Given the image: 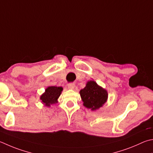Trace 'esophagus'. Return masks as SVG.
I'll list each match as a JSON object with an SVG mask.
<instances>
[{"label":"esophagus","mask_w":153,"mask_h":153,"mask_svg":"<svg viewBox=\"0 0 153 153\" xmlns=\"http://www.w3.org/2000/svg\"><path fill=\"white\" fill-rule=\"evenodd\" d=\"M68 88L69 89H71V90H74V89L75 88V86H76V85H75L74 83H70V84H69L68 85Z\"/></svg>","instance_id":"1"}]
</instances>
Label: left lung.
<instances>
[{"label": "left lung", "instance_id": "1", "mask_svg": "<svg viewBox=\"0 0 153 153\" xmlns=\"http://www.w3.org/2000/svg\"><path fill=\"white\" fill-rule=\"evenodd\" d=\"M79 94L84 106L92 111H96L103 106L108 98L107 90L94 80L86 83L85 88L79 91Z\"/></svg>", "mask_w": 153, "mask_h": 153}]
</instances>
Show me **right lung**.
<instances>
[{"label":"right lung","mask_w":153,"mask_h":153,"mask_svg":"<svg viewBox=\"0 0 153 153\" xmlns=\"http://www.w3.org/2000/svg\"><path fill=\"white\" fill-rule=\"evenodd\" d=\"M62 91L63 88L61 86H49L45 89V92L40 96L41 103L47 107H50L51 105L57 103V100Z\"/></svg>","instance_id":"obj_1"}]
</instances>
